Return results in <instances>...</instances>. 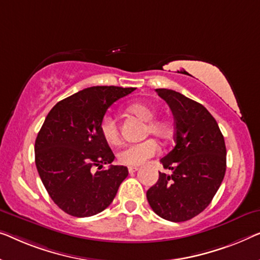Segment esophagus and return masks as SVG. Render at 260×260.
Wrapping results in <instances>:
<instances>
[{
  "label": "esophagus",
  "instance_id": "1",
  "mask_svg": "<svg viewBox=\"0 0 260 260\" xmlns=\"http://www.w3.org/2000/svg\"><path fill=\"white\" fill-rule=\"evenodd\" d=\"M127 170H129L130 174H134V172H136L138 170V167H129Z\"/></svg>",
  "mask_w": 260,
  "mask_h": 260
}]
</instances>
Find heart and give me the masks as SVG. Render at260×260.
<instances>
[{
  "label": "heart",
  "instance_id": "heart-1",
  "mask_svg": "<svg viewBox=\"0 0 260 260\" xmlns=\"http://www.w3.org/2000/svg\"><path fill=\"white\" fill-rule=\"evenodd\" d=\"M131 114L138 116L139 118L146 122V126L144 129V134H151L160 139H167L170 137L171 127L168 122L163 119H157L156 111L152 107L145 103H133L127 108ZM101 134L105 141L111 144H116L119 139V130L118 124L116 122L115 117L111 115H105L100 124ZM159 151V146L155 139L148 138L145 141L138 143H129L122 146L118 151V160L124 165H130V167H137L153 157Z\"/></svg>",
  "mask_w": 260,
  "mask_h": 260
}]
</instances>
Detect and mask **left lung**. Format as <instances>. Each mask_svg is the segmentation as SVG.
I'll return each instance as SVG.
<instances>
[{"label":"left lung","mask_w":260,"mask_h":260,"mask_svg":"<svg viewBox=\"0 0 260 260\" xmlns=\"http://www.w3.org/2000/svg\"><path fill=\"white\" fill-rule=\"evenodd\" d=\"M175 118V148L160 159L171 175L159 172L146 191L153 212L164 219L185 221L208 208L223 182L226 148L219 126L201 103L170 89H156Z\"/></svg>","instance_id":"1"}]
</instances>
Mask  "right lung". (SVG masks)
<instances>
[{
    "label": "right lung",
    "instance_id": "1",
    "mask_svg": "<svg viewBox=\"0 0 260 260\" xmlns=\"http://www.w3.org/2000/svg\"><path fill=\"white\" fill-rule=\"evenodd\" d=\"M134 88L91 86L59 102L46 117L35 142V163L50 198L74 217L102 212L114 201L129 175L126 167L110 165L115 159L100 124L116 101Z\"/></svg>",
    "mask_w": 260,
    "mask_h": 260
}]
</instances>
